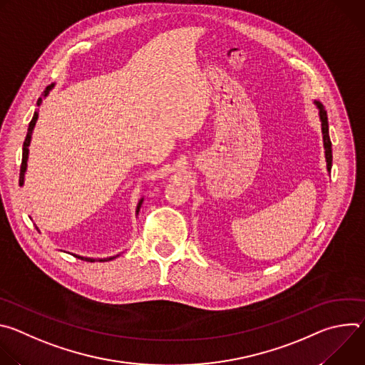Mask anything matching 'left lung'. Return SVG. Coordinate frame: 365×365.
<instances>
[{
  "mask_svg": "<svg viewBox=\"0 0 365 365\" xmlns=\"http://www.w3.org/2000/svg\"><path fill=\"white\" fill-rule=\"evenodd\" d=\"M317 108L319 110V120L322 127V138H324V148H325V159H327V170L331 172L332 168V143L329 138V125H328V117L327 111L319 101H314Z\"/></svg>",
  "mask_w": 365,
  "mask_h": 365,
  "instance_id": "8db88e82",
  "label": "left lung"
}]
</instances>
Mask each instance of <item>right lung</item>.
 <instances>
[{
    "mask_svg": "<svg viewBox=\"0 0 365 365\" xmlns=\"http://www.w3.org/2000/svg\"><path fill=\"white\" fill-rule=\"evenodd\" d=\"M53 86H55V83H51V85H48V86L46 88V91L43 92V96L38 98V101H37V107L41 106L43 98H46V96L48 95V92H50L51 89H53ZM37 118H38V111H34V115H33V118H31V121H30V124H29L27 135H26V140H24V144H23V159H21V168H20V186L24 185V175H26V170H27V160H29V145H30V143H31V134H33L34 125H36V123H37ZM143 200H144V197H141V199L138 200L137 207H135V214H138ZM37 230H38V228H37ZM72 255H75L76 258L85 259V262H91V263H92V262H110V259L117 258L120 254L113 255V257H106V258H91V257H82V255H78V254H72Z\"/></svg>",
    "mask_w": 365,
    "mask_h": 365,
    "instance_id": "1",
    "label": "right lung"
}]
</instances>
